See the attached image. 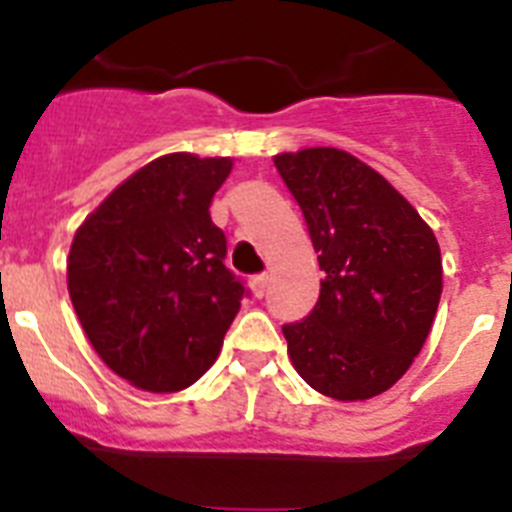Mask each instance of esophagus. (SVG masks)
<instances>
[{
    "label": "esophagus",
    "instance_id": "1",
    "mask_svg": "<svg viewBox=\"0 0 512 512\" xmlns=\"http://www.w3.org/2000/svg\"><path fill=\"white\" fill-rule=\"evenodd\" d=\"M251 289L256 297H264L266 289H269V274H259V277L251 279Z\"/></svg>",
    "mask_w": 512,
    "mask_h": 512
}]
</instances>
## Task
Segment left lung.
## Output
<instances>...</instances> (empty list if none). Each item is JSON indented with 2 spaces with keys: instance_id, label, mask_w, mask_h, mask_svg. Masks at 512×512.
Instances as JSON below:
<instances>
[{
  "instance_id": "8db88e82",
  "label": "left lung",
  "mask_w": 512,
  "mask_h": 512,
  "mask_svg": "<svg viewBox=\"0 0 512 512\" xmlns=\"http://www.w3.org/2000/svg\"><path fill=\"white\" fill-rule=\"evenodd\" d=\"M318 251L320 297L310 315L284 323L300 377L333 400H369L408 372L438 300L441 251L384 176L338 148L274 158Z\"/></svg>"
}]
</instances>
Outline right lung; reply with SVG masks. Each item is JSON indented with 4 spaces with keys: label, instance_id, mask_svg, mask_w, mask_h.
Segmentation results:
<instances>
[{
    "label": "right lung",
    "instance_id": "add662e5",
    "mask_svg": "<svg viewBox=\"0 0 512 512\" xmlns=\"http://www.w3.org/2000/svg\"><path fill=\"white\" fill-rule=\"evenodd\" d=\"M230 169V158L161 156L76 230L69 295L81 328L104 364L140 390L197 382L248 295L210 217Z\"/></svg>",
    "mask_w": 512,
    "mask_h": 512
}]
</instances>
